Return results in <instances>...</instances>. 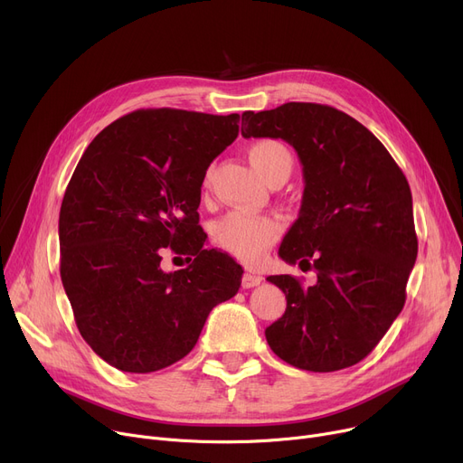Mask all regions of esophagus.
<instances>
[{"instance_id":"obj_1","label":"esophagus","mask_w":463,"mask_h":463,"mask_svg":"<svg viewBox=\"0 0 463 463\" xmlns=\"http://www.w3.org/2000/svg\"><path fill=\"white\" fill-rule=\"evenodd\" d=\"M260 281H262V276H259V274L246 272L244 276H241V287H244V288H253V287H257Z\"/></svg>"}]
</instances>
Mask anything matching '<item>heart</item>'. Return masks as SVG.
I'll list each match as a JSON object with an SVG mask.
<instances>
[{"label": "heart", "instance_id": "1", "mask_svg": "<svg viewBox=\"0 0 463 463\" xmlns=\"http://www.w3.org/2000/svg\"><path fill=\"white\" fill-rule=\"evenodd\" d=\"M250 159L266 180L288 178L295 159L287 146L278 138H260L250 146ZM210 176V173H208ZM281 234V223L269 215L231 212L219 219L213 238L219 246L241 262H259Z\"/></svg>", "mask_w": 463, "mask_h": 463}]
</instances>
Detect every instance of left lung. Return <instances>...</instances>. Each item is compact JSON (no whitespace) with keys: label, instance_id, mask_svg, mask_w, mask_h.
Wrapping results in <instances>:
<instances>
[{"label":"left lung","instance_id":"8db88e82","mask_svg":"<svg viewBox=\"0 0 463 463\" xmlns=\"http://www.w3.org/2000/svg\"><path fill=\"white\" fill-rule=\"evenodd\" d=\"M244 138H281L298 154L304 194L279 257L317 283L266 278L287 298L264 330L270 349L307 372H337L366 358L405 304L419 241L409 184L379 138L349 114L285 103L241 114Z\"/></svg>","mask_w":463,"mask_h":463}]
</instances>
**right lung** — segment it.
I'll return each instance as SVG.
<instances>
[{
    "mask_svg": "<svg viewBox=\"0 0 463 463\" xmlns=\"http://www.w3.org/2000/svg\"><path fill=\"white\" fill-rule=\"evenodd\" d=\"M238 114L135 110L86 148L60 210V274L86 344L110 366L152 373L197 344L232 298L241 266L197 231L210 163L238 137ZM195 259L160 270V250Z\"/></svg>",
    "mask_w": 463,
    "mask_h": 463,
    "instance_id": "right-lung-1",
    "label": "right lung"
}]
</instances>
